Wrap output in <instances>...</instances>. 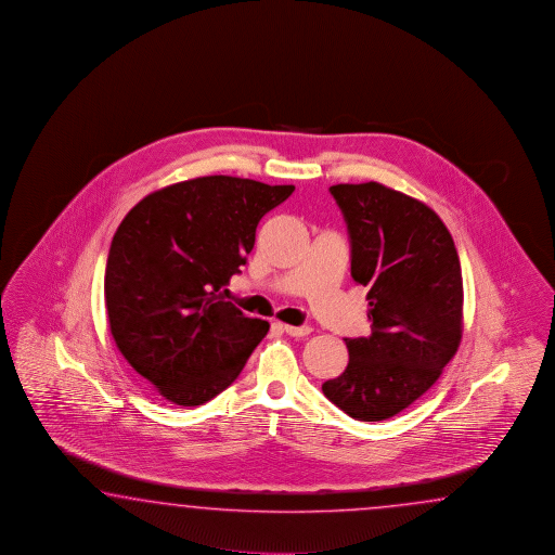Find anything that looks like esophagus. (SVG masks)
I'll list each match as a JSON object with an SVG mask.
<instances>
[{
  "instance_id": "obj_1",
  "label": "esophagus",
  "mask_w": 555,
  "mask_h": 555,
  "mask_svg": "<svg viewBox=\"0 0 555 555\" xmlns=\"http://www.w3.org/2000/svg\"><path fill=\"white\" fill-rule=\"evenodd\" d=\"M283 331L289 335V337H306L311 333L309 325H301V327H295V325H283Z\"/></svg>"
}]
</instances>
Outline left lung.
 <instances>
[{"label":"left lung","mask_w":555,"mask_h":555,"mask_svg":"<svg viewBox=\"0 0 555 555\" xmlns=\"http://www.w3.org/2000/svg\"><path fill=\"white\" fill-rule=\"evenodd\" d=\"M351 275L369 287L371 335L345 339L349 365L323 395L357 421L401 413L437 383L462 339V272L435 210L378 182L337 184Z\"/></svg>","instance_id":"8db88e82"}]
</instances>
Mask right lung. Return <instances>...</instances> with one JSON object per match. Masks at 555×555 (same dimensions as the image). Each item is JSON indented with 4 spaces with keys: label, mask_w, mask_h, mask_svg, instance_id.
<instances>
[{
    "label": "right lung",
    "mask_w": 555,
    "mask_h": 555,
    "mask_svg": "<svg viewBox=\"0 0 555 555\" xmlns=\"http://www.w3.org/2000/svg\"><path fill=\"white\" fill-rule=\"evenodd\" d=\"M295 186L201 177L142 198L113 236L105 306L118 351L166 401L198 406L228 389L270 323L225 301L261 218Z\"/></svg>",
    "instance_id": "add662e5"
}]
</instances>
